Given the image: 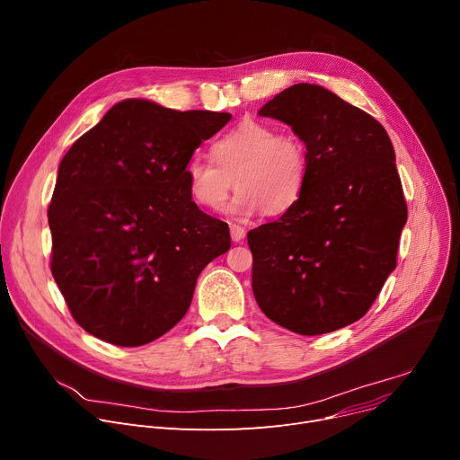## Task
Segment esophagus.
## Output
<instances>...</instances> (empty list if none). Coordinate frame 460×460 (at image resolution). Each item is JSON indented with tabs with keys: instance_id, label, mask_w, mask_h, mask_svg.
I'll list each match as a JSON object with an SVG mask.
<instances>
[{
	"instance_id": "34e87169",
	"label": "esophagus",
	"mask_w": 460,
	"mask_h": 460,
	"mask_svg": "<svg viewBox=\"0 0 460 460\" xmlns=\"http://www.w3.org/2000/svg\"><path fill=\"white\" fill-rule=\"evenodd\" d=\"M230 235H232L234 243H239V241L244 239L246 230L243 226H239V225H230Z\"/></svg>"
}]
</instances>
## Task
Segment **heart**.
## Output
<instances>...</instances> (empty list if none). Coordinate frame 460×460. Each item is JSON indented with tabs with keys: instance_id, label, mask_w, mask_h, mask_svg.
I'll use <instances>...</instances> for the list:
<instances>
[{
	"instance_id": "obj_1",
	"label": "heart",
	"mask_w": 460,
	"mask_h": 460,
	"mask_svg": "<svg viewBox=\"0 0 460 460\" xmlns=\"http://www.w3.org/2000/svg\"><path fill=\"white\" fill-rule=\"evenodd\" d=\"M213 162L200 156L188 160L184 176L195 204L219 211L235 186L232 211L254 216L265 209L284 214L300 199L307 174L309 153L293 132H276L269 123L244 119L211 146Z\"/></svg>"
}]
</instances>
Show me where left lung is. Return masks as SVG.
Here are the masks:
<instances>
[{"label": "left lung", "mask_w": 460, "mask_h": 460, "mask_svg": "<svg viewBox=\"0 0 460 460\" xmlns=\"http://www.w3.org/2000/svg\"><path fill=\"white\" fill-rule=\"evenodd\" d=\"M288 123L309 153L305 188L274 223L249 232L260 309L300 335L367 314L396 269L407 202L386 130L316 84H295L260 111Z\"/></svg>", "instance_id": "8db88e82"}]
</instances>
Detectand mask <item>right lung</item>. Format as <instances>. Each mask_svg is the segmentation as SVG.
I'll return each instance as SVG.
<instances>
[{
    "mask_svg": "<svg viewBox=\"0 0 460 460\" xmlns=\"http://www.w3.org/2000/svg\"><path fill=\"white\" fill-rule=\"evenodd\" d=\"M226 112L127 99L62 158L48 209L51 272L75 323L116 346H141L186 314L202 269L230 228L191 200L184 169Z\"/></svg>",
    "mask_w": 460,
    "mask_h": 460,
    "instance_id": "1",
    "label": "right lung"
}]
</instances>
